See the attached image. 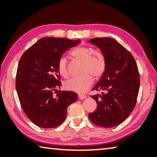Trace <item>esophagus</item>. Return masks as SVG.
I'll return each mask as SVG.
<instances>
[{
	"label": "esophagus",
	"mask_w": 157,
	"mask_h": 157,
	"mask_svg": "<svg viewBox=\"0 0 157 157\" xmlns=\"http://www.w3.org/2000/svg\"><path fill=\"white\" fill-rule=\"evenodd\" d=\"M78 97H79V99H81V100H83V99H84V98H86V95H83V94H79V95H78Z\"/></svg>",
	"instance_id": "esophagus-1"
}]
</instances>
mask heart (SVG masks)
<instances>
[{"label":"heart","instance_id":"1","mask_svg":"<svg viewBox=\"0 0 157 157\" xmlns=\"http://www.w3.org/2000/svg\"><path fill=\"white\" fill-rule=\"evenodd\" d=\"M71 54L75 59L82 62L81 75L74 77L64 82V88L68 91L83 93L93 83V76L100 78L106 68L105 56L100 51L86 46H79L72 50ZM57 68L59 74L63 78H68L69 71L68 62L64 55L61 56L58 61Z\"/></svg>","mask_w":157,"mask_h":157}]
</instances>
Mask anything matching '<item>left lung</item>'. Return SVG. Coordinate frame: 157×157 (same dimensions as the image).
Segmentation results:
<instances>
[{"label":"left lung","instance_id":"left-lung-1","mask_svg":"<svg viewBox=\"0 0 157 157\" xmlns=\"http://www.w3.org/2000/svg\"><path fill=\"white\" fill-rule=\"evenodd\" d=\"M89 42L102 51L106 68L92 89L105 93L91 95L97 108L89 117L99 127H115L125 121L136 106L140 87L139 69L131 52L115 39L100 37Z\"/></svg>","mask_w":157,"mask_h":157}]
</instances>
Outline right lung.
I'll list each match as a JSON object with an SVG mask.
<instances>
[{
	"label": "right lung",
	"mask_w": 157,
	"mask_h": 157,
	"mask_svg": "<svg viewBox=\"0 0 157 157\" xmlns=\"http://www.w3.org/2000/svg\"><path fill=\"white\" fill-rule=\"evenodd\" d=\"M80 42L66 38L45 37L23 53L18 64L16 89L23 111L34 124L54 128L65 120L67 108L78 99L73 91L59 90L57 63L66 50Z\"/></svg>",
	"instance_id": "right-lung-1"
}]
</instances>
